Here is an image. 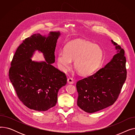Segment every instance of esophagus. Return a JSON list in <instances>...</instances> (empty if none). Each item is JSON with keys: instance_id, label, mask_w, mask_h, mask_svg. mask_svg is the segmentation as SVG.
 <instances>
[{"instance_id": "34e87169", "label": "esophagus", "mask_w": 135, "mask_h": 135, "mask_svg": "<svg viewBox=\"0 0 135 135\" xmlns=\"http://www.w3.org/2000/svg\"><path fill=\"white\" fill-rule=\"evenodd\" d=\"M67 81H68V84H72L74 83V80L72 78H68Z\"/></svg>"}]
</instances>
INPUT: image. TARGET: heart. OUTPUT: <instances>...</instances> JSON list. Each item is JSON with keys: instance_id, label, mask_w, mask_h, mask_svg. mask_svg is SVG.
I'll use <instances>...</instances> for the list:
<instances>
[{"instance_id": "obj_1", "label": "heart", "mask_w": 135, "mask_h": 135, "mask_svg": "<svg viewBox=\"0 0 135 135\" xmlns=\"http://www.w3.org/2000/svg\"><path fill=\"white\" fill-rule=\"evenodd\" d=\"M103 49L97 45L82 39L70 41L63 51L59 52L57 63L59 68L66 72L74 61V66L80 74L88 75L95 73L100 67L103 60Z\"/></svg>"}]
</instances>
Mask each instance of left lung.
<instances>
[{
    "mask_svg": "<svg viewBox=\"0 0 135 135\" xmlns=\"http://www.w3.org/2000/svg\"><path fill=\"white\" fill-rule=\"evenodd\" d=\"M117 53L110 61L94 74L79 80L77 105L92 113L114 104L126 79V57L121 46L111 40Z\"/></svg>",
    "mask_w": 135,
    "mask_h": 135,
    "instance_id": "8db88e82",
    "label": "left lung"
}]
</instances>
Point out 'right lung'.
<instances>
[{"label":"right lung","instance_id":"1","mask_svg":"<svg viewBox=\"0 0 135 135\" xmlns=\"http://www.w3.org/2000/svg\"><path fill=\"white\" fill-rule=\"evenodd\" d=\"M60 32L48 36L37 33L25 39L13 55L9 69L10 81L16 94L30 109L46 111L56 105L59 90L67 83L66 74L52 65ZM36 50L44 54L45 61L31 59Z\"/></svg>","mask_w":135,"mask_h":135}]
</instances>
